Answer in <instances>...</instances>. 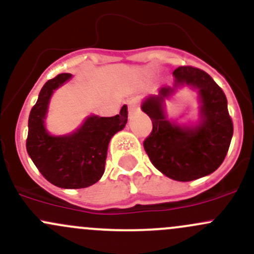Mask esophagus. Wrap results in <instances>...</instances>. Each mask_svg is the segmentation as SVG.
<instances>
[{
	"instance_id": "1",
	"label": "esophagus",
	"mask_w": 254,
	"mask_h": 254,
	"mask_svg": "<svg viewBox=\"0 0 254 254\" xmlns=\"http://www.w3.org/2000/svg\"><path fill=\"white\" fill-rule=\"evenodd\" d=\"M127 111H129V114H134L135 112L138 111V103L136 100H131L129 101L127 103Z\"/></svg>"
}]
</instances>
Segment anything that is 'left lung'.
Masks as SVG:
<instances>
[{"label": "left lung", "mask_w": 254, "mask_h": 254, "mask_svg": "<svg viewBox=\"0 0 254 254\" xmlns=\"http://www.w3.org/2000/svg\"><path fill=\"white\" fill-rule=\"evenodd\" d=\"M172 86H162L146 96L141 109L151 118L153 130L143 142L152 164L168 178L191 181L212 174L228 153L234 134L225 93L210 75L193 66L173 71ZM183 87L197 92V119L168 120L166 101Z\"/></svg>", "instance_id": "1"}]
</instances>
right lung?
<instances>
[{
	"label": "right lung",
	"mask_w": 254,
	"mask_h": 254,
	"mask_svg": "<svg viewBox=\"0 0 254 254\" xmlns=\"http://www.w3.org/2000/svg\"><path fill=\"white\" fill-rule=\"evenodd\" d=\"M71 78L69 73L60 74L41 89L29 116L26 151L51 184L61 189H84L102 178L109 141L125 127L127 108L123 106L116 117L90 114L74 131L51 134L46 127L50 101L53 92Z\"/></svg>",
	"instance_id": "obj_1"
}]
</instances>
